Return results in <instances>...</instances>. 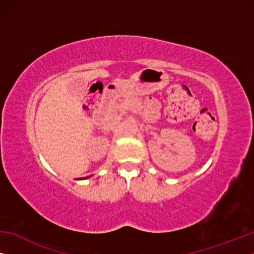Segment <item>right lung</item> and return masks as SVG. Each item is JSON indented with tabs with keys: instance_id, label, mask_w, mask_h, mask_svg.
Returning <instances> with one entry per match:
<instances>
[{
	"instance_id": "add662e5",
	"label": "right lung",
	"mask_w": 254,
	"mask_h": 254,
	"mask_svg": "<svg viewBox=\"0 0 254 254\" xmlns=\"http://www.w3.org/2000/svg\"><path fill=\"white\" fill-rule=\"evenodd\" d=\"M87 178H88V177H87Z\"/></svg>"
}]
</instances>
